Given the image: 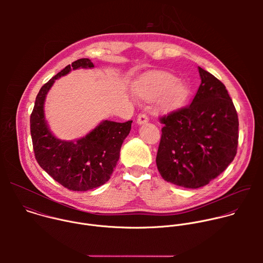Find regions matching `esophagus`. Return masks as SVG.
Instances as JSON below:
<instances>
[{
    "label": "esophagus",
    "mask_w": 263,
    "mask_h": 263,
    "mask_svg": "<svg viewBox=\"0 0 263 263\" xmlns=\"http://www.w3.org/2000/svg\"><path fill=\"white\" fill-rule=\"evenodd\" d=\"M147 122H148V118H147L146 115L141 114V115L138 116V118H137V124L138 125H142V124H145Z\"/></svg>",
    "instance_id": "1"
}]
</instances>
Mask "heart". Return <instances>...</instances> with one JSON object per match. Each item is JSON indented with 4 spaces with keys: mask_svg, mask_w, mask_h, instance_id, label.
Returning <instances> with one entry per match:
<instances>
[{
    "mask_svg": "<svg viewBox=\"0 0 263 263\" xmlns=\"http://www.w3.org/2000/svg\"><path fill=\"white\" fill-rule=\"evenodd\" d=\"M132 91L139 99L155 100L162 109H175L187 98L189 86L167 71L154 70L142 74L134 83Z\"/></svg>",
    "mask_w": 263,
    "mask_h": 263,
    "instance_id": "1",
    "label": "heart"
}]
</instances>
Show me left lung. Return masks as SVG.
Segmentation results:
<instances>
[{"mask_svg": "<svg viewBox=\"0 0 263 263\" xmlns=\"http://www.w3.org/2000/svg\"><path fill=\"white\" fill-rule=\"evenodd\" d=\"M199 73L192 104L160 119L157 168L165 181L185 189H199L221 174L238 144V117L226 86L201 67Z\"/></svg>", "mask_w": 263, "mask_h": 263, "instance_id": "1", "label": "left lung"}]
</instances>
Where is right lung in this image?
I'll return each instance as SVG.
<instances>
[{
  "label": "right lung",
  "mask_w": 263,
  "mask_h": 263,
  "mask_svg": "<svg viewBox=\"0 0 263 263\" xmlns=\"http://www.w3.org/2000/svg\"><path fill=\"white\" fill-rule=\"evenodd\" d=\"M88 58L73 61L50 79L36 97L30 117L35 158L55 181L69 191L86 192L105 184L120 159V151L131 130L132 121H103L76 140L57 138L46 121L45 101L57 79L78 68H92Z\"/></svg>",
  "instance_id": "1"
}]
</instances>
